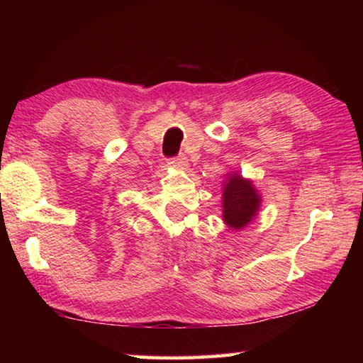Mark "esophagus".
Listing matches in <instances>:
<instances>
[{
    "instance_id": "obj_1",
    "label": "esophagus",
    "mask_w": 363,
    "mask_h": 363,
    "mask_svg": "<svg viewBox=\"0 0 363 363\" xmlns=\"http://www.w3.org/2000/svg\"><path fill=\"white\" fill-rule=\"evenodd\" d=\"M169 164H173L174 168H186L187 167V157L186 155H177L169 160Z\"/></svg>"
}]
</instances>
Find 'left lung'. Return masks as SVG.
<instances>
[{
	"mask_svg": "<svg viewBox=\"0 0 363 363\" xmlns=\"http://www.w3.org/2000/svg\"><path fill=\"white\" fill-rule=\"evenodd\" d=\"M261 206V195L253 182L237 173L229 174L223 189V219L232 229H243L253 219Z\"/></svg>",
	"mask_w": 363,
	"mask_h": 363,
	"instance_id": "8db88e82",
	"label": "left lung"
}]
</instances>
